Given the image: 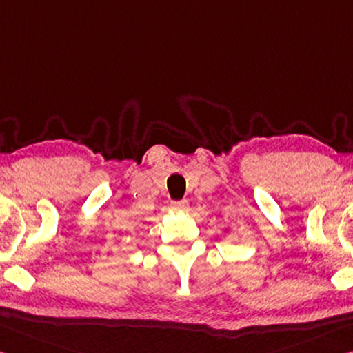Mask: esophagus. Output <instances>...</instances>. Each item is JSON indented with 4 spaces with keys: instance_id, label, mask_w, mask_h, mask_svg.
Instances as JSON below:
<instances>
[{
    "instance_id": "esophagus-1",
    "label": "esophagus",
    "mask_w": 353,
    "mask_h": 353,
    "mask_svg": "<svg viewBox=\"0 0 353 353\" xmlns=\"http://www.w3.org/2000/svg\"><path fill=\"white\" fill-rule=\"evenodd\" d=\"M171 209L176 212H187L188 210V203L187 201H172Z\"/></svg>"
}]
</instances>
